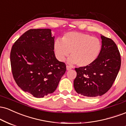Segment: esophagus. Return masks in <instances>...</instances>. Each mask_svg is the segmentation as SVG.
Segmentation results:
<instances>
[{
  "label": "esophagus",
  "mask_w": 126,
  "mask_h": 126,
  "mask_svg": "<svg viewBox=\"0 0 126 126\" xmlns=\"http://www.w3.org/2000/svg\"><path fill=\"white\" fill-rule=\"evenodd\" d=\"M70 69H72L71 67H70V66H66V70H70Z\"/></svg>",
  "instance_id": "obj_1"
}]
</instances>
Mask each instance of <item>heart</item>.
Wrapping results in <instances>:
<instances>
[{"instance_id": "1", "label": "heart", "mask_w": 126, "mask_h": 126, "mask_svg": "<svg viewBox=\"0 0 126 126\" xmlns=\"http://www.w3.org/2000/svg\"><path fill=\"white\" fill-rule=\"evenodd\" d=\"M101 48V43L98 38L79 32L66 33L62 40L57 39L54 44L55 54L58 60L64 61L70 53L72 57L68 63H76L80 67L92 64L99 56Z\"/></svg>"}]
</instances>
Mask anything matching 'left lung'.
I'll use <instances>...</instances> for the list:
<instances>
[{"label": "left lung", "instance_id": "8db88e82", "mask_svg": "<svg viewBox=\"0 0 126 126\" xmlns=\"http://www.w3.org/2000/svg\"><path fill=\"white\" fill-rule=\"evenodd\" d=\"M102 48L99 56L89 66L75 68L77 76L73 82L78 94L88 97L101 96L110 89L121 66L117 45L101 35Z\"/></svg>", "mask_w": 126, "mask_h": 126}]
</instances>
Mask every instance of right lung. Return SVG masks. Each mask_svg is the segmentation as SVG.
<instances>
[{
    "label": "right lung",
    "instance_id": "1",
    "mask_svg": "<svg viewBox=\"0 0 126 126\" xmlns=\"http://www.w3.org/2000/svg\"><path fill=\"white\" fill-rule=\"evenodd\" d=\"M54 44L50 29H32L22 34L11 49L16 83L35 98L54 92L66 70L64 63L56 58Z\"/></svg>",
    "mask_w": 126,
    "mask_h": 126
}]
</instances>
